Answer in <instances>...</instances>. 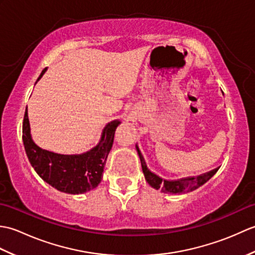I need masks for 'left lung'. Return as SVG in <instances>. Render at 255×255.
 <instances>
[{
  "instance_id": "left-lung-1",
  "label": "left lung",
  "mask_w": 255,
  "mask_h": 255,
  "mask_svg": "<svg viewBox=\"0 0 255 255\" xmlns=\"http://www.w3.org/2000/svg\"><path fill=\"white\" fill-rule=\"evenodd\" d=\"M137 148V145H136ZM138 150V149H137ZM139 153V151H138ZM140 161H141V166H142V172L145 177V181L148 182L150 186H152L155 189H161L162 193H171V194H180V193H188L195 191V189L198 188L199 186L204 185V184L209 181L211 177H213L218 169H215L208 173H204V174H200L198 176H189V177H184L181 180H175V181H167L164 178L160 177L159 175L154 174L153 172H151L147 164H145V161L143 156L139 153Z\"/></svg>"
}]
</instances>
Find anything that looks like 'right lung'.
<instances>
[{
	"instance_id": "obj_1",
	"label": "right lung",
	"mask_w": 255,
	"mask_h": 255,
	"mask_svg": "<svg viewBox=\"0 0 255 255\" xmlns=\"http://www.w3.org/2000/svg\"><path fill=\"white\" fill-rule=\"evenodd\" d=\"M42 70L39 78L46 72ZM121 122L116 119L103 129L100 142L82 154H59L38 147L32 141L27 108L23 121V142L26 154L37 174L58 191L82 194L95 188L102 181L107 155L113 147L114 134Z\"/></svg>"
}]
</instances>
